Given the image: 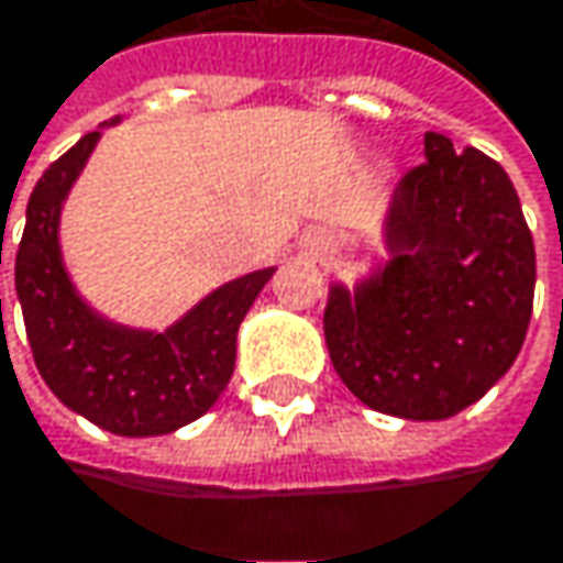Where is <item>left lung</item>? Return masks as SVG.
<instances>
[{"label":"left lung","instance_id":"8db88e82","mask_svg":"<svg viewBox=\"0 0 563 563\" xmlns=\"http://www.w3.org/2000/svg\"><path fill=\"white\" fill-rule=\"evenodd\" d=\"M386 238L393 261L354 296L334 286L325 344L364 406L451 419L522 351L536 299V244L506 170L429 131L426 161L399 179Z\"/></svg>","mask_w":563,"mask_h":563}]
</instances>
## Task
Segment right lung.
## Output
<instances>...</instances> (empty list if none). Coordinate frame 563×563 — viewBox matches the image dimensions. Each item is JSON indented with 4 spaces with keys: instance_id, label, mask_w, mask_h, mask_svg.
<instances>
[{
    "instance_id": "1",
    "label": "right lung",
    "mask_w": 563,
    "mask_h": 563,
    "mask_svg": "<svg viewBox=\"0 0 563 563\" xmlns=\"http://www.w3.org/2000/svg\"><path fill=\"white\" fill-rule=\"evenodd\" d=\"M96 141L99 131L82 134L31 189L15 254L27 344L51 393L92 426L125 438L177 432L209 412L229 386L238 325L274 267L225 283L164 334L96 316L70 286L57 244L60 202Z\"/></svg>"
}]
</instances>
